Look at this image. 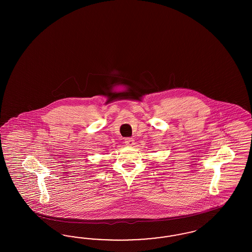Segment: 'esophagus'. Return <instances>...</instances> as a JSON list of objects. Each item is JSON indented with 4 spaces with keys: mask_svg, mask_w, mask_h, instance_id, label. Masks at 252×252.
Instances as JSON below:
<instances>
[{
    "mask_svg": "<svg viewBox=\"0 0 252 252\" xmlns=\"http://www.w3.org/2000/svg\"><path fill=\"white\" fill-rule=\"evenodd\" d=\"M125 143L126 144L127 146H133L135 144V140H134V138H132V137H127V138H126V140H125Z\"/></svg>",
    "mask_w": 252,
    "mask_h": 252,
    "instance_id": "1",
    "label": "esophagus"
}]
</instances>
